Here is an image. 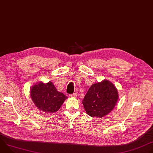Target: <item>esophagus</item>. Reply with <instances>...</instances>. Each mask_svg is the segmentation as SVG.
Returning <instances> with one entry per match:
<instances>
[{
  "mask_svg": "<svg viewBox=\"0 0 153 153\" xmlns=\"http://www.w3.org/2000/svg\"><path fill=\"white\" fill-rule=\"evenodd\" d=\"M77 93H76L70 95V96L71 97H77Z\"/></svg>",
  "mask_w": 153,
  "mask_h": 153,
  "instance_id": "esophagus-1",
  "label": "esophagus"
}]
</instances>
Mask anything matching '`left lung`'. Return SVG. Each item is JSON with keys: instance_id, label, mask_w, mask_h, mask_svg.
I'll list each match as a JSON object with an SVG mask.
<instances>
[{"instance_id": "8db88e82", "label": "left lung", "mask_w": 153, "mask_h": 153, "mask_svg": "<svg viewBox=\"0 0 153 153\" xmlns=\"http://www.w3.org/2000/svg\"><path fill=\"white\" fill-rule=\"evenodd\" d=\"M118 99L116 87L111 82L105 79L90 87L82 103L87 114L101 118L113 110Z\"/></svg>"}]
</instances>
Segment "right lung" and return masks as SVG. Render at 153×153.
<instances>
[{"label":"right lung","mask_w":153,"mask_h":153,"mask_svg":"<svg viewBox=\"0 0 153 153\" xmlns=\"http://www.w3.org/2000/svg\"><path fill=\"white\" fill-rule=\"evenodd\" d=\"M31 98L37 109L46 113L57 112L68 97L58 91L52 82L36 83L30 90Z\"/></svg>","instance_id":"add662e5"}]
</instances>
